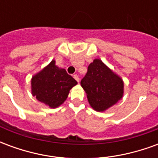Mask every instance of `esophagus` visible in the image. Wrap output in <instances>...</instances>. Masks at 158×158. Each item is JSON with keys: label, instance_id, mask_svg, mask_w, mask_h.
I'll use <instances>...</instances> for the list:
<instances>
[{"label": "esophagus", "instance_id": "1", "mask_svg": "<svg viewBox=\"0 0 158 158\" xmlns=\"http://www.w3.org/2000/svg\"><path fill=\"white\" fill-rule=\"evenodd\" d=\"M73 78L76 79V81H77V82H79V76L77 75V74H74V75H73Z\"/></svg>", "mask_w": 158, "mask_h": 158}]
</instances>
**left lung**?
Returning a JSON list of instances; mask_svg holds the SVG:
<instances>
[{
	"instance_id": "1",
	"label": "left lung",
	"mask_w": 158,
	"mask_h": 158,
	"mask_svg": "<svg viewBox=\"0 0 158 158\" xmlns=\"http://www.w3.org/2000/svg\"><path fill=\"white\" fill-rule=\"evenodd\" d=\"M89 105L97 112H104L122 99L123 81L102 60L95 59L80 82Z\"/></svg>"
}]
</instances>
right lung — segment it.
Instances as JSON below:
<instances>
[{"mask_svg":"<svg viewBox=\"0 0 158 158\" xmlns=\"http://www.w3.org/2000/svg\"><path fill=\"white\" fill-rule=\"evenodd\" d=\"M52 60L31 79V92L40 102L56 108L68 98L69 90L78 83L65 69H59Z\"/></svg>","mask_w":158,"mask_h":158,"instance_id":"add662e5","label":"right lung"}]
</instances>
